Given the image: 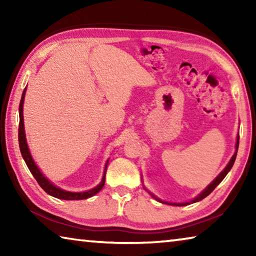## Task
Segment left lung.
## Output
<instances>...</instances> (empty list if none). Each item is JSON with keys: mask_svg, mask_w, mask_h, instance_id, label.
<instances>
[{"mask_svg": "<svg viewBox=\"0 0 256 256\" xmlns=\"http://www.w3.org/2000/svg\"><path fill=\"white\" fill-rule=\"evenodd\" d=\"M238 144H240V134H238L237 136V140H236V146H235V148H236V150H235V154H232V159L229 160V162H228V164L226 167H224V170L220 172V174L216 177V178L211 182V183L206 186V188L202 190V192L198 194V196H196V198H194L193 200H190V201H188V202H168V201H162V200H160L159 198H157L154 196V194H152V193H150L148 190H146V188H144V190H148V193L150 194L151 196H152L154 198H156V200L157 201H159V202H162V203H164V204H168V206H188V204H192V203H196V202H198V201H201V200H203V198H206L208 196H209V194L212 192V190H214L216 186H218L220 183H222V180L224 178V177H226V175L228 174L229 172V170H232V164H234V162H235V159H236V156H237V150H238Z\"/></svg>", "mask_w": 256, "mask_h": 256, "instance_id": "left-lung-1", "label": "left lung"}]
</instances>
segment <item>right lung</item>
<instances>
[{
    "instance_id": "right-lung-1",
    "label": "right lung",
    "mask_w": 256,
    "mask_h": 256,
    "mask_svg": "<svg viewBox=\"0 0 256 256\" xmlns=\"http://www.w3.org/2000/svg\"><path fill=\"white\" fill-rule=\"evenodd\" d=\"M24 94H26V88L21 96V102L19 105V146L21 154L26 164L29 168V170L34 175V178L38 182V184L40 185V188L45 190L47 194L54 196L56 198H60V200H84V198H88L90 196H94V194H97L100 190L104 185H105V177H106V170L108 166V160L105 164V170H104V175L102 182L99 183L96 188H94L89 190H84V192H70V190H66L60 188L58 186L54 185L52 182L44 176V174L40 172V168L36 164H34V159L30 154V150L28 148L27 140H26V133H24Z\"/></svg>"
}]
</instances>
